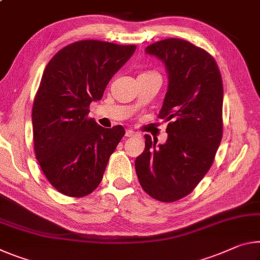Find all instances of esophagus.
<instances>
[{"instance_id": "34e87169", "label": "esophagus", "mask_w": 260, "mask_h": 260, "mask_svg": "<svg viewBox=\"0 0 260 260\" xmlns=\"http://www.w3.org/2000/svg\"><path fill=\"white\" fill-rule=\"evenodd\" d=\"M125 135H126L127 138H131V137H135V135H137V133H135V132L132 131V129H127Z\"/></svg>"}]
</instances>
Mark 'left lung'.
I'll use <instances>...</instances> for the list:
<instances>
[{
  "label": "left lung",
  "mask_w": 260,
  "mask_h": 260,
  "mask_svg": "<svg viewBox=\"0 0 260 260\" xmlns=\"http://www.w3.org/2000/svg\"><path fill=\"white\" fill-rule=\"evenodd\" d=\"M146 53L162 61L168 73L158 113L169 121L168 139L156 145L146 135L135 170L148 194L172 203L191 193L212 167L223 131V85L214 57L186 40H160L146 47Z\"/></svg>",
  "instance_id": "8db88e82"
}]
</instances>
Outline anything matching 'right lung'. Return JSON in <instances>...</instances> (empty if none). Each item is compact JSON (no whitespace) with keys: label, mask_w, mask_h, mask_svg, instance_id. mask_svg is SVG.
Listing matches in <instances>:
<instances>
[{"label":"right lung","mask_w":260,"mask_h":260,"mask_svg":"<svg viewBox=\"0 0 260 260\" xmlns=\"http://www.w3.org/2000/svg\"><path fill=\"white\" fill-rule=\"evenodd\" d=\"M135 45L81 40L63 47L45 68L32 108L37 159L48 182L68 197H84L102 182L109 158L125 134L88 118Z\"/></svg>","instance_id":"add662e5"}]
</instances>
